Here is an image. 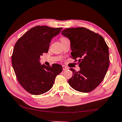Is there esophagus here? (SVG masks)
Wrapping results in <instances>:
<instances>
[{
    "label": "esophagus",
    "instance_id": "1",
    "mask_svg": "<svg viewBox=\"0 0 122 122\" xmlns=\"http://www.w3.org/2000/svg\"><path fill=\"white\" fill-rule=\"evenodd\" d=\"M62 67H63V71H65V70H67V69H68V68L66 66H62Z\"/></svg>",
    "mask_w": 122,
    "mask_h": 122
}]
</instances>
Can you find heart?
Segmentation results:
<instances>
[{"label":"heart","mask_w":122,"mask_h":122,"mask_svg":"<svg viewBox=\"0 0 122 122\" xmlns=\"http://www.w3.org/2000/svg\"><path fill=\"white\" fill-rule=\"evenodd\" d=\"M66 38H67L65 37H61L60 38V40H61V41H62L66 40Z\"/></svg>","instance_id":"obj_1"}]
</instances>
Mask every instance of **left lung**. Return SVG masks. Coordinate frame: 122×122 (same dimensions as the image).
<instances>
[{"label":"left lung","instance_id":"1","mask_svg":"<svg viewBox=\"0 0 122 122\" xmlns=\"http://www.w3.org/2000/svg\"><path fill=\"white\" fill-rule=\"evenodd\" d=\"M61 34L68 38L72 52L71 57L78 61L80 70L73 71L68 82L78 91L88 93L99 85L109 67V47L99 34L83 27L67 28Z\"/></svg>","mask_w":122,"mask_h":122}]
</instances>
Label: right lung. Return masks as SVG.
<instances>
[{"instance_id":"add662e5","label":"right lung","mask_w":122,"mask_h":122,"mask_svg":"<svg viewBox=\"0 0 122 122\" xmlns=\"http://www.w3.org/2000/svg\"><path fill=\"white\" fill-rule=\"evenodd\" d=\"M62 28L36 26L30 29L15 44L11 57L17 80L25 90L34 95L48 92L53 87L56 76L62 71V66L51 67L40 62V56L48 53L52 38Z\"/></svg>"}]
</instances>
